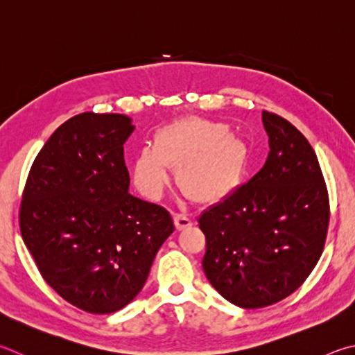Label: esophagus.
I'll return each instance as SVG.
<instances>
[{"instance_id": "esophagus-1", "label": "esophagus", "mask_w": 355, "mask_h": 355, "mask_svg": "<svg viewBox=\"0 0 355 355\" xmlns=\"http://www.w3.org/2000/svg\"><path fill=\"white\" fill-rule=\"evenodd\" d=\"M173 223H175V227H177L178 231H182V230L189 228L192 225V220H191V217L186 216V214H175V216H173Z\"/></svg>"}]
</instances>
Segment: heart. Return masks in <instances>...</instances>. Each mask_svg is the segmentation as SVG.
I'll return each mask as SVG.
<instances>
[{
	"instance_id": "obj_1",
	"label": "heart",
	"mask_w": 355,
	"mask_h": 355,
	"mask_svg": "<svg viewBox=\"0 0 355 355\" xmlns=\"http://www.w3.org/2000/svg\"><path fill=\"white\" fill-rule=\"evenodd\" d=\"M247 152L220 122L200 118L173 121L153 137L135 158L133 175L139 189L158 197L178 169V183L191 198L202 203L227 197L239 184Z\"/></svg>"
}]
</instances>
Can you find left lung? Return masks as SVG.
Wrapping results in <instances>:
<instances>
[{"instance_id": "8db88e82", "label": "left lung", "mask_w": 355, "mask_h": 355, "mask_svg": "<svg viewBox=\"0 0 355 355\" xmlns=\"http://www.w3.org/2000/svg\"><path fill=\"white\" fill-rule=\"evenodd\" d=\"M270 152L248 183L198 217L202 266L225 300L261 309L287 298L323 253L329 194L312 146L279 114L262 112Z\"/></svg>"}]
</instances>
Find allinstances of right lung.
I'll return each mask as SVG.
<instances>
[{
	"label": "right lung",
	"mask_w": 355,
	"mask_h": 355,
	"mask_svg": "<svg viewBox=\"0 0 355 355\" xmlns=\"http://www.w3.org/2000/svg\"><path fill=\"white\" fill-rule=\"evenodd\" d=\"M133 130L124 114H77L46 141L24 184V245L43 279L88 313L127 306L175 230L163 206L128 192L124 143Z\"/></svg>",
	"instance_id": "right-lung-1"
}]
</instances>
